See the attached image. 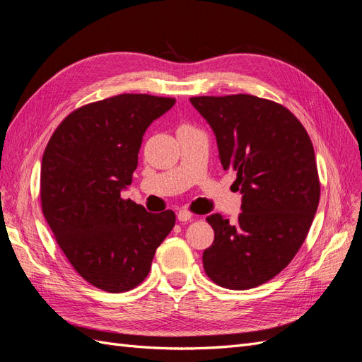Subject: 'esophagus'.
I'll return each mask as SVG.
<instances>
[{"instance_id":"obj_1","label":"esophagus","mask_w":362,"mask_h":362,"mask_svg":"<svg viewBox=\"0 0 362 362\" xmlns=\"http://www.w3.org/2000/svg\"><path fill=\"white\" fill-rule=\"evenodd\" d=\"M177 217H178L180 222H190L192 218H193V214L190 211H187V210H180Z\"/></svg>"}]
</instances>
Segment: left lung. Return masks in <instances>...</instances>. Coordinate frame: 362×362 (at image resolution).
I'll return each instance as SVG.
<instances>
[{
  "label": "left lung",
  "instance_id": "8db88e82",
  "mask_svg": "<svg viewBox=\"0 0 362 362\" xmlns=\"http://www.w3.org/2000/svg\"><path fill=\"white\" fill-rule=\"evenodd\" d=\"M211 127L225 170L237 173L242 213L233 223L214 213L205 273L217 286L247 290L288 266L308 235L320 199L314 148L286 107L252 95L194 96Z\"/></svg>",
  "mask_w": 362,
  "mask_h": 362
}]
</instances>
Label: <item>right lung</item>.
I'll list each match as a JSON object with an SVG mask.
<instances>
[{"mask_svg":"<svg viewBox=\"0 0 362 362\" xmlns=\"http://www.w3.org/2000/svg\"><path fill=\"white\" fill-rule=\"evenodd\" d=\"M173 98L124 93L72 112L42 157V211L81 278L108 293L134 288L175 225L120 198L133 181L145 131Z\"/></svg>","mask_w":362,"mask_h":362,"instance_id":"add662e5","label":"right lung"}]
</instances>
